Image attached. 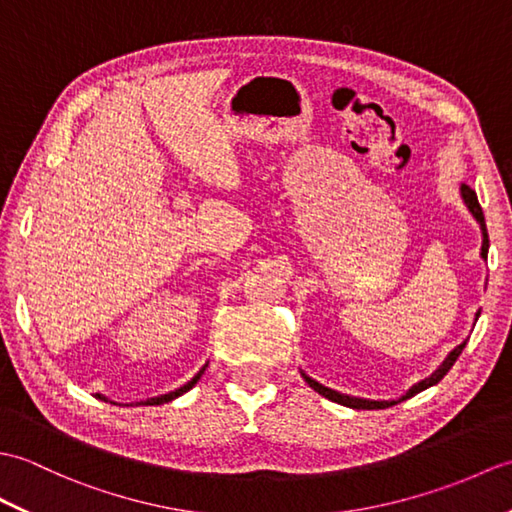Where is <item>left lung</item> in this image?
I'll return each mask as SVG.
<instances>
[{
    "mask_svg": "<svg viewBox=\"0 0 512 512\" xmlns=\"http://www.w3.org/2000/svg\"><path fill=\"white\" fill-rule=\"evenodd\" d=\"M462 198H464V204L469 206V211L473 213V217L477 222H480V228H482V257L486 259L488 257V231H486V222H484V213H482V206H480V202H477V193L469 187V184H462ZM477 317H480V312H477ZM464 345H466V341L464 343H460L458 347H455V350L444 358V363L436 369V372H433L429 378H424V380H420L418 385H413L405 396H402L400 400H407V398H411V396H416L418 391H424L427 387H431V385H436V383H440V380L447 376V372L449 369L453 367V363L458 361V356L462 354V350H464ZM303 378H306V383L314 389V391H319L321 396H325L328 400H332V402H339V405H345V407H352V409H387V407H391V405H396V402H400V400H365V398H354V396H347V394H339V391H334V389H330V387H323L321 383H317V380H312L310 376H306V374H301Z\"/></svg>",
    "mask_w": 512,
    "mask_h": 512,
    "instance_id": "left-lung-1",
    "label": "left lung"
}]
</instances>
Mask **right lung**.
<instances>
[{"label":"right lung","instance_id":"1","mask_svg":"<svg viewBox=\"0 0 512 512\" xmlns=\"http://www.w3.org/2000/svg\"><path fill=\"white\" fill-rule=\"evenodd\" d=\"M204 369H206V365L200 369V372L198 374H195L191 380H189V383L187 385H184V387H180V389H176V391H169V394H165V396H158V398H149L147 402H145V405H162V402H169V400H173V398H178V396H182L184 394V391H189L195 383H198V380H200V376L204 374ZM96 396H99L101 400H105L101 394H96Z\"/></svg>","mask_w":512,"mask_h":512}]
</instances>
